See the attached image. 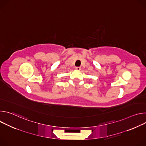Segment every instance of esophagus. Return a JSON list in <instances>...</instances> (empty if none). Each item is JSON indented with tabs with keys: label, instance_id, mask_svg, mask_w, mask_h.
<instances>
[{
	"label": "esophagus",
	"instance_id": "obj_1",
	"mask_svg": "<svg viewBox=\"0 0 146 146\" xmlns=\"http://www.w3.org/2000/svg\"><path fill=\"white\" fill-rule=\"evenodd\" d=\"M76 70L79 71V70H81V68L80 67H76Z\"/></svg>",
	"mask_w": 146,
	"mask_h": 146
}]
</instances>
